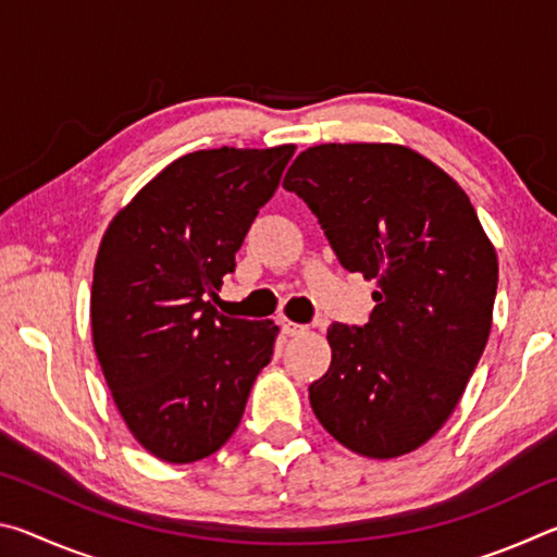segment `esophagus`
Here are the masks:
<instances>
[{"label":"esophagus","mask_w":557,"mask_h":557,"mask_svg":"<svg viewBox=\"0 0 557 557\" xmlns=\"http://www.w3.org/2000/svg\"><path fill=\"white\" fill-rule=\"evenodd\" d=\"M282 332H285L287 336H299L307 332L305 324H297V322H289V319H282Z\"/></svg>","instance_id":"esophagus-1"}]
</instances>
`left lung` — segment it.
<instances>
[{
	"label": "left lung",
	"mask_w": 557,
	"mask_h": 557,
	"mask_svg": "<svg viewBox=\"0 0 557 557\" xmlns=\"http://www.w3.org/2000/svg\"><path fill=\"white\" fill-rule=\"evenodd\" d=\"M282 186L312 209L348 272L379 282L369 324H332L309 385L317 420L356 455L393 459L445 425L492 332L498 260L455 178L410 147L317 145Z\"/></svg>",
	"instance_id": "8db88e82"
}]
</instances>
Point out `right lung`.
<instances>
[{
  "label": "right lung",
  "mask_w": 557,
  "mask_h": 557,
  "mask_svg": "<svg viewBox=\"0 0 557 557\" xmlns=\"http://www.w3.org/2000/svg\"><path fill=\"white\" fill-rule=\"evenodd\" d=\"M295 145L178 157L110 221L90 326L117 410L149 455L188 465L240 425L280 329L219 314L209 297L280 184Z\"/></svg>",
  "instance_id": "obj_1"
}]
</instances>
